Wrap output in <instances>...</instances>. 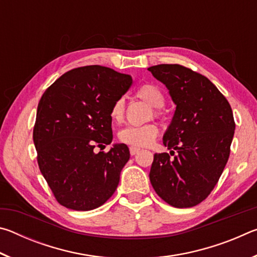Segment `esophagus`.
<instances>
[{
  "label": "esophagus",
  "mask_w": 257,
  "mask_h": 257,
  "mask_svg": "<svg viewBox=\"0 0 257 257\" xmlns=\"http://www.w3.org/2000/svg\"><path fill=\"white\" fill-rule=\"evenodd\" d=\"M139 150H141V149H138V147H130V154H132V155H135V154H137L138 153V152H139Z\"/></svg>",
  "instance_id": "34e87169"
}]
</instances>
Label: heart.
Instances as JSON below:
<instances>
[{
    "mask_svg": "<svg viewBox=\"0 0 257 257\" xmlns=\"http://www.w3.org/2000/svg\"><path fill=\"white\" fill-rule=\"evenodd\" d=\"M136 96L143 101L149 103L154 107H162L165 98L163 92L160 87L153 84H145L136 90ZM155 115H160V112L156 110ZM110 116L115 122H121L124 116V106L122 99H116L112 104L110 110ZM159 135V127L155 123H146L143 125H128L123 128L119 134L120 141L124 144L133 147L149 146L154 142Z\"/></svg>",
    "mask_w": 257,
    "mask_h": 257,
    "instance_id": "obj_1",
    "label": "heart"
}]
</instances>
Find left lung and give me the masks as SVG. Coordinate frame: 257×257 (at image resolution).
I'll return each mask as SVG.
<instances>
[{
  "label": "left lung",
  "instance_id": "left-lung-1",
  "mask_svg": "<svg viewBox=\"0 0 257 257\" xmlns=\"http://www.w3.org/2000/svg\"><path fill=\"white\" fill-rule=\"evenodd\" d=\"M149 70L177 105L163 136L174 158L154 154L151 184L169 205L195 206L211 194L228 162L236 128L231 106L214 84L189 68L158 64Z\"/></svg>",
  "mask_w": 257,
  "mask_h": 257
}]
</instances>
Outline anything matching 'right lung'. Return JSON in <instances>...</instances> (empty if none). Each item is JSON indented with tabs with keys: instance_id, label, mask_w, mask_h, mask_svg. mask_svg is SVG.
Wrapping results in <instances>:
<instances>
[{
	"instance_id": "1",
	"label": "right lung",
	"mask_w": 257,
	"mask_h": 257,
	"mask_svg": "<svg viewBox=\"0 0 257 257\" xmlns=\"http://www.w3.org/2000/svg\"><path fill=\"white\" fill-rule=\"evenodd\" d=\"M133 84L129 75L102 66L72 69L47 88L37 106L33 139L37 163L58 203L75 211L103 205L130 158L112 142V104Z\"/></svg>"
}]
</instances>
